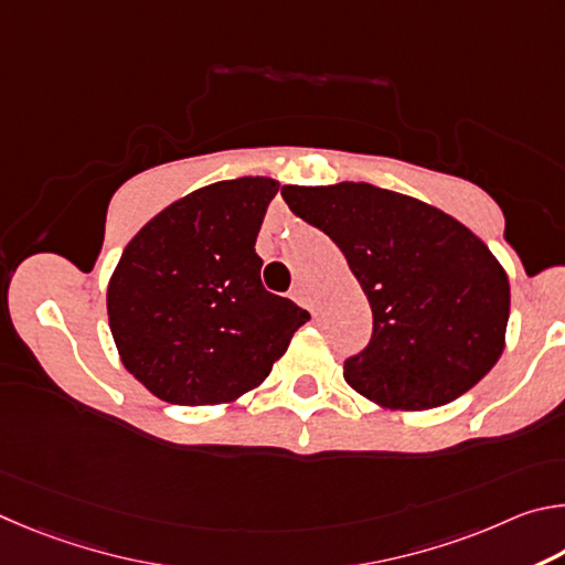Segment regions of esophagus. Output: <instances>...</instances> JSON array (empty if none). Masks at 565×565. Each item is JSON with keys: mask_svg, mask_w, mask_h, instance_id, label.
Instances as JSON below:
<instances>
[{"mask_svg": "<svg viewBox=\"0 0 565 565\" xmlns=\"http://www.w3.org/2000/svg\"><path fill=\"white\" fill-rule=\"evenodd\" d=\"M292 300L298 302V305H302V308H308V310H312L315 305H312V300H310V292L302 288V285H298V288L292 290Z\"/></svg>", "mask_w": 565, "mask_h": 565, "instance_id": "34e87169", "label": "esophagus"}]
</instances>
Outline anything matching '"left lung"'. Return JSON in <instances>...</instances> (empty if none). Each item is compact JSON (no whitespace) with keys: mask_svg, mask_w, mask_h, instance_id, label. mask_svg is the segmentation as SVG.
<instances>
[{"mask_svg":"<svg viewBox=\"0 0 565 565\" xmlns=\"http://www.w3.org/2000/svg\"><path fill=\"white\" fill-rule=\"evenodd\" d=\"M290 211L330 235L372 308L367 348L344 360L352 390L390 409L469 392L503 352L511 290L467 225L370 183L282 185Z\"/></svg>","mask_w":565,"mask_h":565,"instance_id":"8db88e82","label":"left lung"}]
</instances>
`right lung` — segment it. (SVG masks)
<instances>
[{
	"instance_id": "right-lung-1",
	"label": "right lung",
	"mask_w": 565,
	"mask_h": 565,
	"mask_svg": "<svg viewBox=\"0 0 565 565\" xmlns=\"http://www.w3.org/2000/svg\"><path fill=\"white\" fill-rule=\"evenodd\" d=\"M273 178H235L181 198L146 223L108 282L124 367L158 399L201 407L241 397L310 320L263 288L255 253Z\"/></svg>"
}]
</instances>
